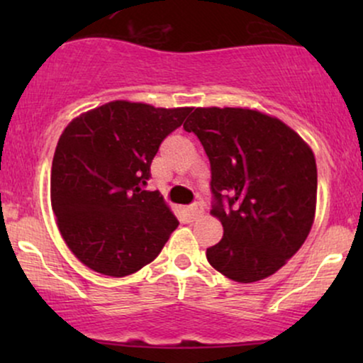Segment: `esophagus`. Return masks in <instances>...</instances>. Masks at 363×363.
<instances>
[{"instance_id":"1","label":"esophagus","mask_w":363,"mask_h":363,"mask_svg":"<svg viewBox=\"0 0 363 363\" xmlns=\"http://www.w3.org/2000/svg\"><path fill=\"white\" fill-rule=\"evenodd\" d=\"M201 213H203V208H201V205H199V203H193L191 206H187V215H189L193 220L198 218V216Z\"/></svg>"}]
</instances>
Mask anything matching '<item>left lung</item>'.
<instances>
[{"mask_svg":"<svg viewBox=\"0 0 363 363\" xmlns=\"http://www.w3.org/2000/svg\"><path fill=\"white\" fill-rule=\"evenodd\" d=\"M184 129L205 148L211 213L223 225L206 249L216 272L239 283L277 273L301 249L315 213L312 150L280 119L251 109H194Z\"/></svg>","mask_w":363,"mask_h":363,"instance_id":"left-lung-1","label":"left lung"}]
</instances>
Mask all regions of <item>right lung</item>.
Returning a JSON list of instances; mask_svg holds the SVG:
<instances>
[{
    "label": "right lung",
    "mask_w": 363,
    "mask_h": 363,
    "mask_svg": "<svg viewBox=\"0 0 363 363\" xmlns=\"http://www.w3.org/2000/svg\"><path fill=\"white\" fill-rule=\"evenodd\" d=\"M189 112L114 101L62 131L52 158V211L65 242L90 269L116 278L136 273L177 228L160 193L145 186L160 143Z\"/></svg>",
    "instance_id": "add662e5"
}]
</instances>
